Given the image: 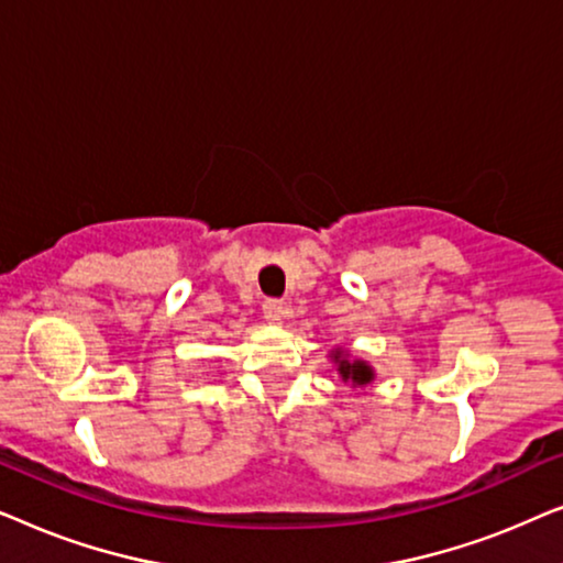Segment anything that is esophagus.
I'll return each mask as SVG.
<instances>
[{
    "instance_id": "1",
    "label": "esophagus",
    "mask_w": 563,
    "mask_h": 563,
    "mask_svg": "<svg viewBox=\"0 0 563 563\" xmlns=\"http://www.w3.org/2000/svg\"><path fill=\"white\" fill-rule=\"evenodd\" d=\"M289 314H291L289 305L287 302H279V299H272V302L264 305V318L268 322H274V325H279V322L284 318H289Z\"/></svg>"
}]
</instances>
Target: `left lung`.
I'll return each instance as SVG.
<instances>
[{"instance_id":"obj_1","label":"left lung","mask_w":563,"mask_h":563,"mask_svg":"<svg viewBox=\"0 0 563 563\" xmlns=\"http://www.w3.org/2000/svg\"><path fill=\"white\" fill-rule=\"evenodd\" d=\"M328 358L333 361L335 372H338V376H341V382L345 384V387L364 389L376 379L374 366L364 358L353 356V353L349 349H343V345H335V349H330Z\"/></svg>"}]
</instances>
